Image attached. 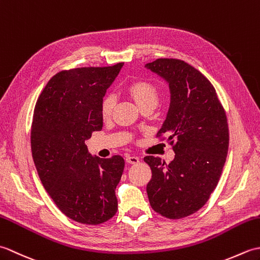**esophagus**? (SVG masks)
<instances>
[{"label": "esophagus", "instance_id": "esophagus-1", "mask_svg": "<svg viewBox=\"0 0 260 260\" xmlns=\"http://www.w3.org/2000/svg\"><path fill=\"white\" fill-rule=\"evenodd\" d=\"M126 162L129 164H136L140 162V157L139 156H133V155H128L126 157Z\"/></svg>", "mask_w": 260, "mask_h": 260}]
</instances>
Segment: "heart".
<instances>
[{"instance_id":"heart-1","label":"heart","mask_w":260,"mask_h":260,"mask_svg":"<svg viewBox=\"0 0 260 260\" xmlns=\"http://www.w3.org/2000/svg\"><path fill=\"white\" fill-rule=\"evenodd\" d=\"M127 91H128L129 95L133 97L134 101L137 103L140 107L145 106L147 104H157L158 97H159V91L158 88L152 84L151 81L147 80H136L127 88ZM115 106V98L112 95H108L103 99L102 103V116L103 118H108L112 115L113 108Z\"/></svg>"}]
</instances>
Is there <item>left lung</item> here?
I'll return each mask as SVG.
<instances>
[{
  "mask_svg": "<svg viewBox=\"0 0 260 260\" xmlns=\"http://www.w3.org/2000/svg\"><path fill=\"white\" fill-rule=\"evenodd\" d=\"M145 68L169 85L170 107L157 135H167L175 153L169 164L144 157L152 170L147 197L154 211L181 219L201 209L218 184L229 146L227 116L211 82L189 63L165 58Z\"/></svg>",
  "mask_w": 260,
  "mask_h": 260,
  "instance_id": "obj_1",
  "label": "left lung"
}]
</instances>
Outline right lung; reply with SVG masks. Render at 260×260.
<instances>
[{
	"label": "right lung",
	"mask_w": 260,
	"mask_h": 260,
	"mask_svg": "<svg viewBox=\"0 0 260 260\" xmlns=\"http://www.w3.org/2000/svg\"><path fill=\"white\" fill-rule=\"evenodd\" d=\"M123 64L61 71L35 107L31 151L39 178L60 211L80 223H103L117 211L124 158L92 156L85 141L102 131L103 98Z\"/></svg>",
	"instance_id": "add662e5"
}]
</instances>
